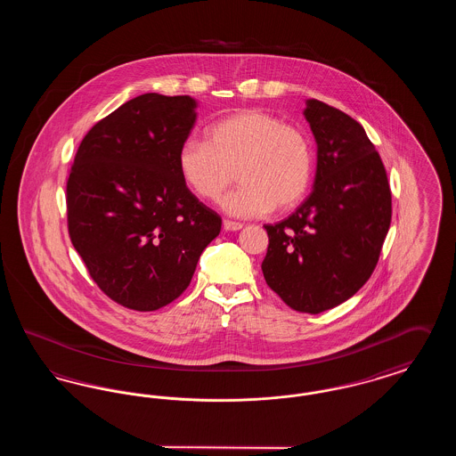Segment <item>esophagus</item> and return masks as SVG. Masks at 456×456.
<instances>
[{
  "instance_id": "obj_1",
  "label": "esophagus",
  "mask_w": 456,
  "mask_h": 456,
  "mask_svg": "<svg viewBox=\"0 0 456 456\" xmlns=\"http://www.w3.org/2000/svg\"><path fill=\"white\" fill-rule=\"evenodd\" d=\"M224 229L232 232V231H239L242 229V224L240 222H234V220H224Z\"/></svg>"
}]
</instances>
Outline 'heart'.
I'll use <instances>...</instances> for the list:
<instances>
[{
    "label": "heart",
    "mask_w": 456,
    "mask_h": 456,
    "mask_svg": "<svg viewBox=\"0 0 456 456\" xmlns=\"http://www.w3.org/2000/svg\"><path fill=\"white\" fill-rule=\"evenodd\" d=\"M177 169L198 198L217 201L234 181L238 190L222 208L239 218L296 207L311 184L314 153L301 128L261 109L232 112L208 130V142L190 136L177 152Z\"/></svg>",
    "instance_id": "b5f03b06"
}]
</instances>
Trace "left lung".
I'll list each match as a JSON object with an SVG mask.
<instances>
[{"label":"left lung","mask_w":456,"mask_h":456,"mask_svg":"<svg viewBox=\"0 0 456 456\" xmlns=\"http://www.w3.org/2000/svg\"><path fill=\"white\" fill-rule=\"evenodd\" d=\"M304 116L318 145L314 190L290 217L265 225L261 270L289 307L318 314L368 282L390 229L391 191L379 153L354 118L316 99Z\"/></svg>","instance_id":"left-lung-1"}]
</instances>
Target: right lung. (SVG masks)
<instances>
[{"label": "right lung", "mask_w": 456, "mask_h": 456, "mask_svg": "<svg viewBox=\"0 0 456 456\" xmlns=\"http://www.w3.org/2000/svg\"><path fill=\"white\" fill-rule=\"evenodd\" d=\"M190 95L143 94L95 123L66 183L69 239L92 281L134 311H155L191 282L222 218L177 169L195 125Z\"/></svg>", "instance_id": "obj_1"}]
</instances>
